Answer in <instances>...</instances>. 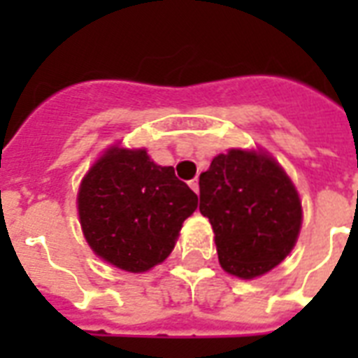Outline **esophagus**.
Wrapping results in <instances>:
<instances>
[{
    "label": "esophagus",
    "instance_id": "1",
    "mask_svg": "<svg viewBox=\"0 0 358 358\" xmlns=\"http://www.w3.org/2000/svg\"><path fill=\"white\" fill-rule=\"evenodd\" d=\"M189 187L195 191V193H199V180H196V178L189 180Z\"/></svg>",
    "mask_w": 358,
    "mask_h": 358
}]
</instances>
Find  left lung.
Wrapping results in <instances>:
<instances>
[{"mask_svg": "<svg viewBox=\"0 0 358 358\" xmlns=\"http://www.w3.org/2000/svg\"><path fill=\"white\" fill-rule=\"evenodd\" d=\"M201 213L210 219L219 264L239 278H255L294 249L303 221L299 193L266 152L232 148L199 178Z\"/></svg>", "mask_w": 358, "mask_h": 358, "instance_id": "obj_1", "label": "left lung"}]
</instances>
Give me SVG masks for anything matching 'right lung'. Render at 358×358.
<instances>
[{
    "label": "right lung",
    "mask_w": 358,
    "mask_h": 358,
    "mask_svg": "<svg viewBox=\"0 0 358 358\" xmlns=\"http://www.w3.org/2000/svg\"><path fill=\"white\" fill-rule=\"evenodd\" d=\"M196 206L199 196L176 178L174 169L152 162L145 148L111 146L89 169L78 193L89 247L129 273L162 264Z\"/></svg>",
    "instance_id": "1"
}]
</instances>
